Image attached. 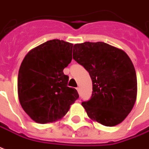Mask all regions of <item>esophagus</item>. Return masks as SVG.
<instances>
[{"label":"esophagus","mask_w":149,"mask_h":149,"mask_svg":"<svg viewBox=\"0 0 149 149\" xmlns=\"http://www.w3.org/2000/svg\"><path fill=\"white\" fill-rule=\"evenodd\" d=\"M77 91H78V92L79 93V90H80V89H79V87H77Z\"/></svg>","instance_id":"obj_1"}]
</instances>
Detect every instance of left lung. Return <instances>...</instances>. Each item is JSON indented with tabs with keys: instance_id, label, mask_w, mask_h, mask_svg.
Instances as JSON below:
<instances>
[{
	"instance_id": "8db88e82",
	"label": "left lung",
	"mask_w": 149,
	"mask_h": 149,
	"mask_svg": "<svg viewBox=\"0 0 149 149\" xmlns=\"http://www.w3.org/2000/svg\"><path fill=\"white\" fill-rule=\"evenodd\" d=\"M72 58L92 80V95L82 102L87 116L106 127L123 122L134 105L138 91L129 56L104 42H84L75 44Z\"/></svg>"
}]
</instances>
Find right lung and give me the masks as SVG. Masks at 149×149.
Here are the masks:
<instances>
[{
  "instance_id": "add662e5",
  "label": "right lung",
  "mask_w": 149,
  "mask_h": 149,
  "mask_svg": "<svg viewBox=\"0 0 149 149\" xmlns=\"http://www.w3.org/2000/svg\"><path fill=\"white\" fill-rule=\"evenodd\" d=\"M73 44L52 40L26 55L18 75V95L23 110L35 122L47 123L61 119L79 97L68 87L63 70L72 61Z\"/></svg>"
}]
</instances>
